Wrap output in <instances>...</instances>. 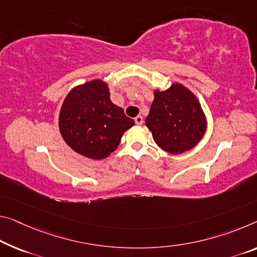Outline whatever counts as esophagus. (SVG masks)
<instances>
[{"label": "esophagus", "mask_w": 257, "mask_h": 257, "mask_svg": "<svg viewBox=\"0 0 257 257\" xmlns=\"http://www.w3.org/2000/svg\"><path fill=\"white\" fill-rule=\"evenodd\" d=\"M134 121H136L137 125H141L142 123H144V118H142L141 116H137L136 118H134Z\"/></svg>", "instance_id": "34e87169"}]
</instances>
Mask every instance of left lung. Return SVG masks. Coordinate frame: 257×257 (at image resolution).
Listing matches in <instances>:
<instances>
[{"label":"left lung","instance_id":"8db88e82","mask_svg":"<svg viewBox=\"0 0 257 257\" xmlns=\"http://www.w3.org/2000/svg\"><path fill=\"white\" fill-rule=\"evenodd\" d=\"M145 123L155 144L172 155L195 147L207 131V117L199 98L179 82L165 90H154Z\"/></svg>","mask_w":257,"mask_h":257}]
</instances>
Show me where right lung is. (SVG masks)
I'll return each instance as SVG.
<instances>
[{"label": "right lung", "instance_id": "1", "mask_svg": "<svg viewBox=\"0 0 257 257\" xmlns=\"http://www.w3.org/2000/svg\"><path fill=\"white\" fill-rule=\"evenodd\" d=\"M134 120L110 100L109 86L94 79L70 90L63 101L58 127L65 144L87 159L100 161L115 152Z\"/></svg>", "mask_w": 257, "mask_h": 257}]
</instances>
